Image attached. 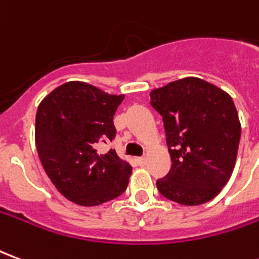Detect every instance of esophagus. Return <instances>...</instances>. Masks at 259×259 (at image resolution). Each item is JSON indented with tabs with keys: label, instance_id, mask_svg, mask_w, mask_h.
I'll use <instances>...</instances> for the list:
<instances>
[{
	"label": "esophagus",
	"instance_id": "1",
	"mask_svg": "<svg viewBox=\"0 0 259 259\" xmlns=\"http://www.w3.org/2000/svg\"><path fill=\"white\" fill-rule=\"evenodd\" d=\"M136 161H137V163H139V165H141V166H143V165H146V162H147L146 157H140V158H137V159H136Z\"/></svg>",
	"mask_w": 259,
	"mask_h": 259
}]
</instances>
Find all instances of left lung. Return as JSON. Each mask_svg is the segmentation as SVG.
Listing matches in <instances>:
<instances>
[{
  "mask_svg": "<svg viewBox=\"0 0 259 259\" xmlns=\"http://www.w3.org/2000/svg\"><path fill=\"white\" fill-rule=\"evenodd\" d=\"M163 120L172 166L157 180L159 193L183 205L219 194L233 172L241 126L233 100L205 80L186 77L152 90Z\"/></svg>",
  "mask_w": 259,
  "mask_h": 259,
  "instance_id": "obj_1",
  "label": "left lung"
}]
</instances>
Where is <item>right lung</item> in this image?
<instances>
[{
  "label": "right lung",
  "instance_id": "right-lung-1",
  "mask_svg": "<svg viewBox=\"0 0 259 259\" xmlns=\"http://www.w3.org/2000/svg\"><path fill=\"white\" fill-rule=\"evenodd\" d=\"M124 96H111L83 81H68L37 108L36 147L46 174L61 194L83 206L124 193L132 166L115 150L113 115Z\"/></svg>",
  "mask_w": 259,
  "mask_h": 259
}]
</instances>
